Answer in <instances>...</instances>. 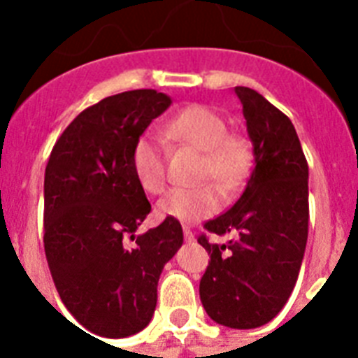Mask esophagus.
Here are the masks:
<instances>
[{
	"label": "esophagus",
	"mask_w": 358,
	"mask_h": 358,
	"mask_svg": "<svg viewBox=\"0 0 358 358\" xmlns=\"http://www.w3.org/2000/svg\"><path fill=\"white\" fill-rule=\"evenodd\" d=\"M184 238L185 241H195V234H193L187 227H184Z\"/></svg>",
	"instance_id": "34e87169"
}]
</instances>
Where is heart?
Returning <instances> with one entry per match:
<instances>
[{"mask_svg": "<svg viewBox=\"0 0 358 358\" xmlns=\"http://www.w3.org/2000/svg\"><path fill=\"white\" fill-rule=\"evenodd\" d=\"M165 139L202 152L196 180H213L221 189H232L249 167V143L230 134L224 117L215 109L193 103L180 109L163 124ZM131 171L146 193L157 195L167 184V146L162 137L143 134L131 148ZM221 206L219 193L212 185L174 187L157 202L163 217L180 223H195L210 217Z\"/></svg>", "mask_w": 358, "mask_h": 358, "instance_id": "1", "label": "heart"}]
</instances>
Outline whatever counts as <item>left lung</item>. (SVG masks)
I'll return each instance as SVG.
<instances>
[{
	"instance_id": "left-lung-1",
	"label": "left lung",
	"mask_w": 358,
	"mask_h": 358,
	"mask_svg": "<svg viewBox=\"0 0 358 358\" xmlns=\"http://www.w3.org/2000/svg\"><path fill=\"white\" fill-rule=\"evenodd\" d=\"M255 152L243 195L204 223L227 245L199 243L210 264L201 278L208 316L230 329L266 325L282 310L297 282L308 238V163L292 120L249 87H236Z\"/></svg>"
}]
</instances>
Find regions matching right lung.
<instances>
[{
	"label": "right lung",
	"instance_id": "add662e5",
	"mask_svg": "<svg viewBox=\"0 0 358 358\" xmlns=\"http://www.w3.org/2000/svg\"><path fill=\"white\" fill-rule=\"evenodd\" d=\"M169 106L154 89L103 98L69 124L48 159V266L64 306L98 336L124 338L150 323L163 266L184 243L176 219L135 232L150 202L131 171V148Z\"/></svg>",
	"mask_w": 358,
	"mask_h": 358
}]
</instances>
